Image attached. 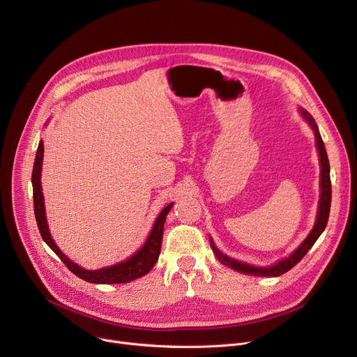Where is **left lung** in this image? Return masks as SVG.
Wrapping results in <instances>:
<instances>
[{
  "label": "left lung",
  "instance_id": "obj_1",
  "mask_svg": "<svg viewBox=\"0 0 357 357\" xmlns=\"http://www.w3.org/2000/svg\"><path fill=\"white\" fill-rule=\"evenodd\" d=\"M300 112L314 132L316 145H317V151H319V156H320V168H321V171H320V189H321V192H320L316 224H314L313 229L310 231V234L307 235V238L300 244V247L294 252H291L287 258L278 261V263H275L274 266H270V267H254V266L243 263V261L232 259L228 255L222 254L215 247V244H213V241L209 240L212 251H213V254H215V257H217L220 263L232 268V270H235V271H238V273H243V274H247V275H254V277H278L284 273H287L308 252V250L313 247V244L317 241V238L321 235V232L324 231V228L327 225L328 213H330V204H331L330 163H328V158H327V152H326V148H324V144H323V139L320 136L319 128L314 122L313 116L304 109H300Z\"/></svg>",
  "mask_w": 357,
  "mask_h": 357
}]
</instances>
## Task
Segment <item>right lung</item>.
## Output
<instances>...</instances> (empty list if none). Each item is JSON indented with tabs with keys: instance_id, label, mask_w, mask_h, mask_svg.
<instances>
[{
	"instance_id": "obj_1",
	"label": "right lung",
	"mask_w": 357,
	"mask_h": 357,
	"mask_svg": "<svg viewBox=\"0 0 357 357\" xmlns=\"http://www.w3.org/2000/svg\"><path fill=\"white\" fill-rule=\"evenodd\" d=\"M43 153H44V146H43V140H40L37 153H36V160H34V168H33V198H34V215L36 221L40 229V234L43 236V240L45 244L49 245L57 255L59 258L66 264V267L80 277L84 281L94 282V284H123L129 282L132 280H136L139 277H144L148 274L153 266L156 264V261L160 254V245H162V235H163V224L166 221V215L171 211L174 204L166 205L159 217L156 218L149 235L148 240L145 241L144 247H142L139 251H136L132 257L128 259L122 261V263H117L114 266L100 268V270H84L79 267L73 261L68 259L60 248L56 245L54 240L52 238L49 225H47L45 220V208H44V197L41 191V166H43Z\"/></svg>"
}]
</instances>
